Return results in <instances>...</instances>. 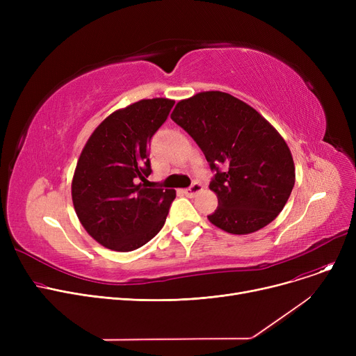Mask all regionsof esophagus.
<instances>
[{"label": "esophagus", "mask_w": 356, "mask_h": 356, "mask_svg": "<svg viewBox=\"0 0 356 356\" xmlns=\"http://www.w3.org/2000/svg\"><path fill=\"white\" fill-rule=\"evenodd\" d=\"M202 189H203V186L199 181H195V183H192L191 188L184 189V195L189 196V197H195L197 193L202 192Z\"/></svg>", "instance_id": "esophagus-1"}]
</instances>
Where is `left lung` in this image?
Returning a JSON list of instances; mask_svg holds the SVG:
<instances>
[{"label":"left lung","instance_id":"8db88e82","mask_svg":"<svg viewBox=\"0 0 356 356\" xmlns=\"http://www.w3.org/2000/svg\"><path fill=\"white\" fill-rule=\"evenodd\" d=\"M172 120L200 147L218 196L208 216L235 235L255 232L283 211L294 186V163L283 137L258 112L225 92L209 90L177 102Z\"/></svg>","mask_w":356,"mask_h":356}]
</instances>
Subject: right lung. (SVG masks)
Returning a JSON list of instances; mask_svg holds the SVG:
<instances>
[{
    "label": "right lung",
    "instance_id": "right-lung-1",
    "mask_svg": "<svg viewBox=\"0 0 356 356\" xmlns=\"http://www.w3.org/2000/svg\"><path fill=\"white\" fill-rule=\"evenodd\" d=\"M175 101L143 99L115 111L93 131L72 180L74 211L101 245L134 251L163 228L175 189L147 188L148 145Z\"/></svg>",
    "mask_w": 356,
    "mask_h": 356
}]
</instances>
